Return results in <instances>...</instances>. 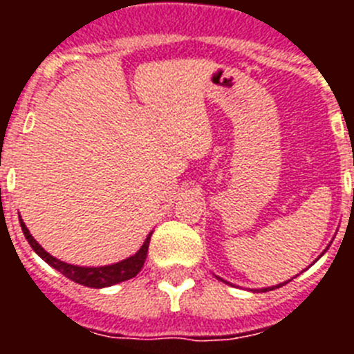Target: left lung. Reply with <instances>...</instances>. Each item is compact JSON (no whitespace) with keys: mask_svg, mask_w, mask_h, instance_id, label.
Listing matches in <instances>:
<instances>
[{"mask_svg":"<svg viewBox=\"0 0 354 354\" xmlns=\"http://www.w3.org/2000/svg\"><path fill=\"white\" fill-rule=\"evenodd\" d=\"M287 282H283V283H280V286H274V287H266V289H262V292H266V290H273V289H277V287H282V286H286Z\"/></svg>","mask_w":354,"mask_h":354,"instance_id":"left-lung-1","label":"left lung"}]
</instances>
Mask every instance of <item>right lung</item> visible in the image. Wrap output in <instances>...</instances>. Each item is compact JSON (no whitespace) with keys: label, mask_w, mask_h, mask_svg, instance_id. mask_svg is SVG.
<instances>
[{"label":"right lung","mask_w":354,"mask_h":354,"mask_svg":"<svg viewBox=\"0 0 354 354\" xmlns=\"http://www.w3.org/2000/svg\"><path fill=\"white\" fill-rule=\"evenodd\" d=\"M21 221V228H23L24 237H26L30 246L33 248V252H35L40 259H44L51 268H55L56 271H60L62 274H65V277H67L68 280H72V282L81 283V286L86 287H93V289H102V287L115 286V283L126 282L129 278L136 277L143 268V262H145L147 259V252H149L150 236H152V232H150L138 252L134 253V255H131V257L124 259V261L117 262V264L99 266V268H81V266L67 264V262H62L56 257H53V255H49V253L33 239V236L30 234V230H28V227L24 225V221Z\"/></svg>","instance_id":"1"}]
</instances>
